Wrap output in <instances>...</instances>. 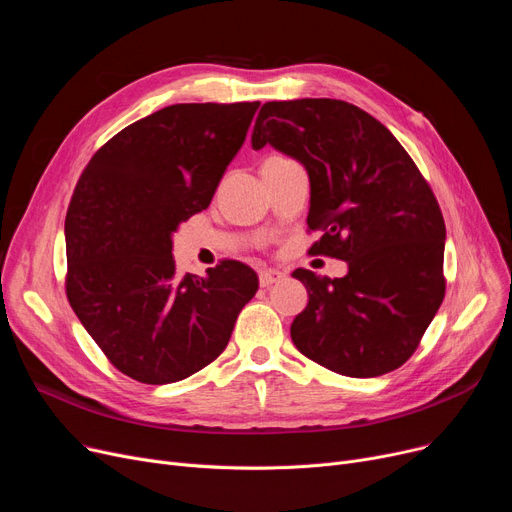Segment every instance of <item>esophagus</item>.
<instances>
[{
    "label": "esophagus",
    "instance_id": "esophagus-1",
    "mask_svg": "<svg viewBox=\"0 0 512 512\" xmlns=\"http://www.w3.org/2000/svg\"><path fill=\"white\" fill-rule=\"evenodd\" d=\"M282 278H284V274L278 272V270H263V272H259V284H261L263 288L280 282Z\"/></svg>",
    "mask_w": 512,
    "mask_h": 512
}]
</instances>
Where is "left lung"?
I'll use <instances>...</instances> for the list:
<instances>
[{"mask_svg":"<svg viewBox=\"0 0 512 512\" xmlns=\"http://www.w3.org/2000/svg\"><path fill=\"white\" fill-rule=\"evenodd\" d=\"M253 149L270 143L309 174V253L348 263L344 278L292 272L309 292L290 336L299 351L348 378L398 369L446 292V226L436 195L394 134L340 99L267 101Z\"/></svg>","mask_w":512,"mask_h":512,"instance_id":"8db88e82","label":"left lung"}]
</instances>
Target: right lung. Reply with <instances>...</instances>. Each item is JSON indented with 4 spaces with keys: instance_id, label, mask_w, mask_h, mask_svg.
Returning a JSON list of instances; mask_svg holds the SVG:
<instances>
[{
    "instance_id": "right-lung-1",
    "label": "right lung",
    "mask_w": 512,
    "mask_h": 512,
    "mask_svg": "<svg viewBox=\"0 0 512 512\" xmlns=\"http://www.w3.org/2000/svg\"><path fill=\"white\" fill-rule=\"evenodd\" d=\"M259 101L176 103L120 130L80 174L66 213V294L103 355L141 384L218 359L259 288L224 259L178 276L172 232L209 207Z\"/></svg>"
}]
</instances>
